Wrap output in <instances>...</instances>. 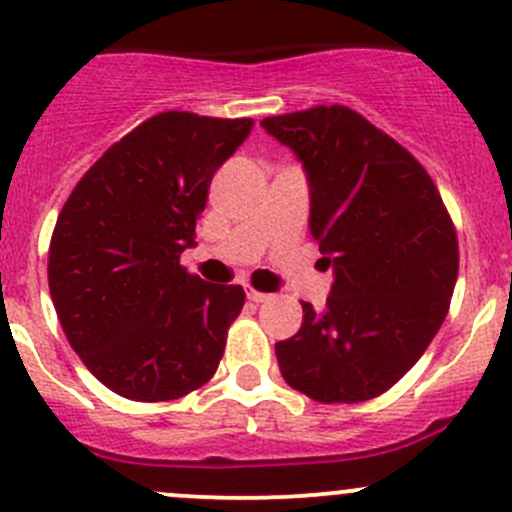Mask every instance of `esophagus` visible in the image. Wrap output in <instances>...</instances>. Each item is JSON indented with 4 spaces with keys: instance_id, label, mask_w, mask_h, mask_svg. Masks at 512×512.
<instances>
[{
    "instance_id": "1",
    "label": "esophagus",
    "mask_w": 512,
    "mask_h": 512,
    "mask_svg": "<svg viewBox=\"0 0 512 512\" xmlns=\"http://www.w3.org/2000/svg\"><path fill=\"white\" fill-rule=\"evenodd\" d=\"M272 294H267V292H257V289H247V299H250V302H255V304H262V302H267V299H270Z\"/></svg>"
}]
</instances>
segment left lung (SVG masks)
I'll list each match as a JSON object with an SVG mask.
<instances>
[{
    "label": "left lung",
    "mask_w": 512,
    "mask_h": 512,
    "mask_svg": "<svg viewBox=\"0 0 512 512\" xmlns=\"http://www.w3.org/2000/svg\"><path fill=\"white\" fill-rule=\"evenodd\" d=\"M302 160L309 230L334 285L324 312L275 344L285 381L319 404L389 391L421 359L451 307L458 237L431 175L401 143L347 106L262 121Z\"/></svg>",
    "instance_id": "8db88e82"
}]
</instances>
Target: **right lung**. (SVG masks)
I'll return each instance as SVG.
<instances>
[{"label":"right lung","mask_w":512,"mask_h":512,"mask_svg":"<svg viewBox=\"0 0 512 512\" xmlns=\"http://www.w3.org/2000/svg\"><path fill=\"white\" fill-rule=\"evenodd\" d=\"M252 118L163 111L113 143L61 208L49 292L86 369L131 401H173L213 379L240 285H210L180 265L215 170Z\"/></svg>","instance_id":"add662e5"}]
</instances>
